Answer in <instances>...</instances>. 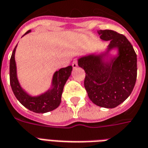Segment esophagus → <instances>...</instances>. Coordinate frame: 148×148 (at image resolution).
<instances>
[{
  "instance_id": "obj_1",
  "label": "esophagus",
  "mask_w": 148,
  "mask_h": 148,
  "mask_svg": "<svg viewBox=\"0 0 148 148\" xmlns=\"http://www.w3.org/2000/svg\"><path fill=\"white\" fill-rule=\"evenodd\" d=\"M72 66H73V69L76 68V67H77V66H78L77 61H76V60H74V61L73 62V64H72Z\"/></svg>"
}]
</instances>
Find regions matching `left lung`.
I'll return each mask as SVG.
<instances>
[{"mask_svg": "<svg viewBox=\"0 0 148 148\" xmlns=\"http://www.w3.org/2000/svg\"><path fill=\"white\" fill-rule=\"evenodd\" d=\"M109 45L100 53L87 54L77 59L86 72L84 86L97 106L114 108L125 101L137 79V55L127 38L112 30L97 31ZM117 51L112 55L111 51Z\"/></svg>", "mask_w": 148, "mask_h": 148, "instance_id": "8db88e82", "label": "left lung"}]
</instances>
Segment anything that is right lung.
<instances>
[{
    "mask_svg": "<svg viewBox=\"0 0 148 148\" xmlns=\"http://www.w3.org/2000/svg\"><path fill=\"white\" fill-rule=\"evenodd\" d=\"M31 32L29 30L25 35ZM17 45L14 49L10 60V83L14 94L23 106L35 113H45L54 110L61 103L64 86L71 75L73 66H69L56 71L49 90L38 96H32L23 89L18 80L14 58Z\"/></svg>",
    "mask_w": 148,
    "mask_h": 148,
    "instance_id": "1",
    "label": "right lung"
}]
</instances>
